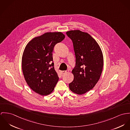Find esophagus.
I'll use <instances>...</instances> for the list:
<instances>
[{"mask_svg":"<svg viewBox=\"0 0 130 130\" xmlns=\"http://www.w3.org/2000/svg\"><path fill=\"white\" fill-rule=\"evenodd\" d=\"M67 72V71H61V74L62 75H63V74L66 73Z\"/></svg>","mask_w":130,"mask_h":130,"instance_id":"1","label":"esophagus"}]
</instances>
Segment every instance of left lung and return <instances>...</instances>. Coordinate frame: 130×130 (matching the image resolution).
Wrapping results in <instances>:
<instances>
[{"instance_id":"1","label":"left lung","mask_w":130,"mask_h":130,"mask_svg":"<svg viewBox=\"0 0 130 130\" xmlns=\"http://www.w3.org/2000/svg\"><path fill=\"white\" fill-rule=\"evenodd\" d=\"M72 40L76 58L72 70L74 80L69 84L71 91L78 95L92 89L99 81L103 67V56L96 41L88 33L79 30L66 32Z\"/></svg>"}]
</instances>
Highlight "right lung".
Returning a JSON list of instances; mask_svg holds the SVG:
<instances>
[{
	"instance_id": "obj_1",
	"label": "right lung",
	"mask_w": 130,
	"mask_h": 130,
	"mask_svg": "<svg viewBox=\"0 0 130 130\" xmlns=\"http://www.w3.org/2000/svg\"><path fill=\"white\" fill-rule=\"evenodd\" d=\"M65 35L60 32H47L34 38L26 46L22 57V69L27 84L42 96L51 93L59 80L54 67L52 52Z\"/></svg>"
}]
</instances>
